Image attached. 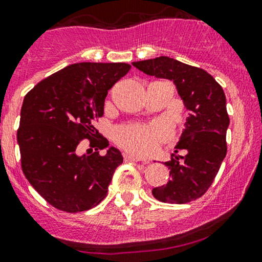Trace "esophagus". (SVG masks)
<instances>
[{
	"label": "esophagus",
	"instance_id": "esophagus-1",
	"mask_svg": "<svg viewBox=\"0 0 262 262\" xmlns=\"http://www.w3.org/2000/svg\"><path fill=\"white\" fill-rule=\"evenodd\" d=\"M123 160H125V161H134V162H137V161H140V159L139 157H136V156H132V155H128V154H123ZM145 164H148V162H145Z\"/></svg>",
	"mask_w": 262,
	"mask_h": 262
}]
</instances>
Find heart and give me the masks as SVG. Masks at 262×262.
<instances>
[{
    "instance_id": "obj_1",
    "label": "heart",
    "mask_w": 262,
    "mask_h": 262,
    "mask_svg": "<svg viewBox=\"0 0 262 262\" xmlns=\"http://www.w3.org/2000/svg\"><path fill=\"white\" fill-rule=\"evenodd\" d=\"M168 132L161 125H128L119 126L114 132V140L117 145L137 156L152 154L160 143L166 141Z\"/></svg>"
}]
</instances>
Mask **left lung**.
Segmentation results:
<instances>
[{
	"label": "left lung",
	"mask_w": 262,
	"mask_h": 262,
	"mask_svg": "<svg viewBox=\"0 0 262 262\" xmlns=\"http://www.w3.org/2000/svg\"><path fill=\"white\" fill-rule=\"evenodd\" d=\"M145 74L173 81L191 114L171 161L165 162L170 180L155 187L152 195L167 204H187L201 198L217 175L227 152L226 130L230 119L225 92L205 70L161 57L134 62ZM182 150L185 155H177Z\"/></svg>",
	"instance_id": "8db88e82"
}]
</instances>
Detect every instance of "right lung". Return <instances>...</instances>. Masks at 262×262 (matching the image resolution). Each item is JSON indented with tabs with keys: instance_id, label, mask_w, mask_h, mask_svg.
<instances>
[{
	"instance_id": "right-lung-1",
	"label": "right lung",
	"mask_w": 262,
	"mask_h": 262,
	"mask_svg": "<svg viewBox=\"0 0 262 262\" xmlns=\"http://www.w3.org/2000/svg\"><path fill=\"white\" fill-rule=\"evenodd\" d=\"M130 69L123 62L70 64L43 78L25 96L17 130L22 171L57 210H90L107 195L112 175L123 159L115 147L100 155L108 141L98 134L95 122L103 116L107 91ZM86 139L90 154L80 157L79 145Z\"/></svg>"
}]
</instances>
